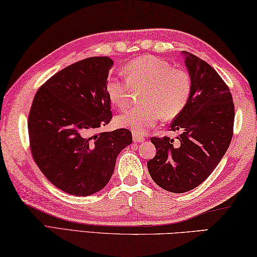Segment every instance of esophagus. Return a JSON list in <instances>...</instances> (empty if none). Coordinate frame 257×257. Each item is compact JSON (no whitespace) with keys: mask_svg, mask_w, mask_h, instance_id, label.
I'll return each instance as SVG.
<instances>
[{"mask_svg":"<svg viewBox=\"0 0 257 257\" xmlns=\"http://www.w3.org/2000/svg\"><path fill=\"white\" fill-rule=\"evenodd\" d=\"M145 141V137L142 136V135H138V134H134V142L136 143H142Z\"/></svg>","mask_w":257,"mask_h":257,"instance_id":"1","label":"esophagus"}]
</instances>
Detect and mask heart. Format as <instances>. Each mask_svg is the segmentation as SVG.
<instances>
[{"label":"heart","mask_w":257,"mask_h":257,"mask_svg":"<svg viewBox=\"0 0 257 257\" xmlns=\"http://www.w3.org/2000/svg\"><path fill=\"white\" fill-rule=\"evenodd\" d=\"M125 78L111 76L105 92L113 105L123 109L128 105L133 90L142 87L139 100L143 103L116 116L119 127L144 134L161 116L173 119L188 104L192 83L189 73L176 68L167 60L152 55L141 56L124 65Z\"/></svg>","instance_id":"heart-1"}]
</instances>
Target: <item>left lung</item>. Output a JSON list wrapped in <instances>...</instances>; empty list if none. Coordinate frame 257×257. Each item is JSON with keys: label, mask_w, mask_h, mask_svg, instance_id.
I'll use <instances>...</instances> for the list:
<instances>
[{"label": "left lung", "mask_w": 257, "mask_h": 257, "mask_svg": "<svg viewBox=\"0 0 257 257\" xmlns=\"http://www.w3.org/2000/svg\"><path fill=\"white\" fill-rule=\"evenodd\" d=\"M192 83L183 111L171 123L182 130L174 143L153 137L156 155L147 167L153 181L169 192L184 193L200 185L216 169L232 138L235 109L229 87L208 63L183 51Z\"/></svg>", "instance_id": "8db88e82"}]
</instances>
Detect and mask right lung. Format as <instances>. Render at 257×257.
<instances>
[{"mask_svg":"<svg viewBox=\"0 0 257 257\" xmlns=\"http://www.w3.org/2000/svg\"><path fill=\"white\" fill-rule=\"evenodd\" d=\"M113 60L90 57L56 73L37 91L28 119L30 149L40 171L64 192H99L116 157L133 143L128 129L99 133L112 119L105 92Z\"/></svg>","mask_w":257,"mask_h":257,"instance_id":"obj_1","label":"right lung"}]
</instances>
